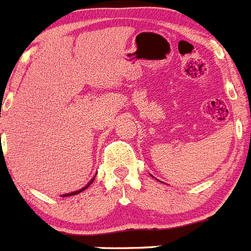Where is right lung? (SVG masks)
Returning a JSON list of instances; mask_svg holds the SVG:
<instances>
[{"label":"right lung","instance_id":"right-lung-1","mask_svg":"<svg viewBox=\"0 0 251 251\" xmlns=\"http://www.w3.org/2000/svg\"><path fill=\"white\" fill-rule=\"evenodd\" d=\"M96 176H97V173H96ZM95 178H96V177H93L92 179L89 180V182L87 183V184H86V186L83 187V188L78 189V191L71 192V193H65V195H62V196H60V197H68V196H74V195H78V193H80V192H82V191H84V189H87V188H88V187L91 186V184H92V183H93V180H95Z\"/></svg>","mask_w":251,"mask_h":251}]
</instances>
